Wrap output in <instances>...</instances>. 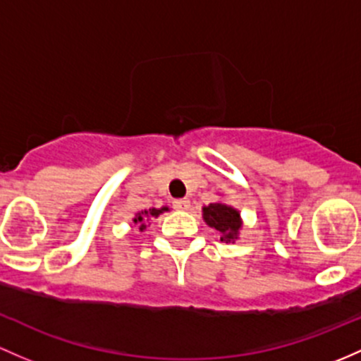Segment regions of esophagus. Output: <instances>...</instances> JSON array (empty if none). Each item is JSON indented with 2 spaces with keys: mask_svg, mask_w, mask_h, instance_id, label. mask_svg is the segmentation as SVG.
I'll list each match as a JSON object with an SVG mask.
<instances>
[{
  "mask_svg": "<svg viewBox=\"0 0 361 361\" xmlns=\"http://www.w3.org/2000/svg\"><path fill=\"white\" fill-rule=\"evenodd\" d=\"M173 206H174V209L187 211L188 207H190V200H188V199H178V200H174Z\"/></svg>",
  "mask_w": 361,
  "mask_h": 361,
  "instance_id": "esophagus-1",
  "label": "esophagus"
}]
</instances>
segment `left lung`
Masks as SVG:
<instances>
[{
  "instance_id": "1",
  "label": "left lung",
  "mask_w": 361,
  "mask_h": 361,
  "mask_svg": "<svg viewBox=\"0 0 361 361\" xmlns=\"http://www.w3.org/2000/svg\"><path fill=\"white\" fill-rule=\"evenodd\" d=\"M202 212L207 225L211 228L221 231V240L230 242L237 238L238 230H240V214H238V211H235L230 206H225V204L216 202L204 207Z\"/></svg>"
}]
</instances>
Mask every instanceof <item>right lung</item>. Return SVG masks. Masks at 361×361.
Masks as SVG:
<instances>
[{
  "mask_svg": "<svg viewBox=\"0 0 361 361\" xmlns=\"http://www.w3.org/2000/svg\"><path fill=\"white\" fill-rule=\"evenodd\" d=\"M164 211H168V207H161V209H149V211H143V212H140L138 216H136L135 219H133V221L135 223H138V228L140 230H145V218H149V216H155V218H157L159 214H161V212H164Z\"/></svg>",
  "mask_w": 361,
  "mask_h": 361,
  "instance_id": "1",
  "label": "right lung"
}]
</instances>
